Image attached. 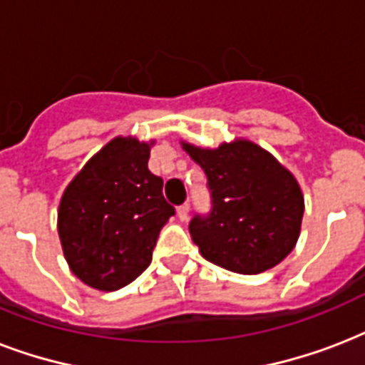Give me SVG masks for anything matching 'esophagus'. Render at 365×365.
<instances>
[{
	"mask_svg": "<svg viewBox=\"0 0 365 365\" xmlns=\"http://www.w3.org/2000/svg\"><path fill=\"white\" fill-rule=\"evenodd\" d=\"M178 217L182 220V222H185L189 217V205L187 202H183L182 206H178Z\"/></svg>",
	"mask_w": 365,
	"mask_h": 365,
	"instance_id": "1",
	"label": "esophagus"
}]
</instances>
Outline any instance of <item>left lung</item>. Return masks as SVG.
<instances>
[{
	"label": "left lung",
	"mask_w": 365,
	"mask_h": 365,
	"mask_svg": "<svg viewBox=\"0 0 365 365\" xmlns=\"http://www.w3.org/2000/svg\"><path fill=\"white\" fill-rule=\"evenodd\" d=\"M206 174L212 208L195 214L189 233L214 265L257 274L294 250L303 220V195L295 178L265 149L246 140L217 149L183 143Z\"/></svg>",
	"instance_id": "8db88e82"
}]
</instances>
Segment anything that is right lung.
Returning a JSON list of instances; mask_svg holds the SVG:
<instances>
[{
    "instance_id": "1",
    "label": "right lung",
    "mask_w": 365,
    "mask_h": 365,
    "mask_svg": "<svg viewBox=\"0 0 365 365\" xmlns=\"http://www.w3.org/2000/svg\"><path fill=\"white\" fill-rule=\"evenodd\" d=\"M148 160V143L115 138L62 195V250L73 274L91 288L113 292L136 280L151 263L160 229L176 214Z\"/></svg>"
}]
</instances>
